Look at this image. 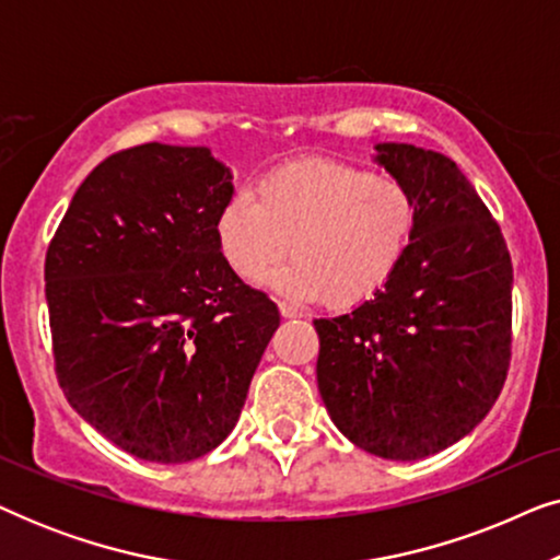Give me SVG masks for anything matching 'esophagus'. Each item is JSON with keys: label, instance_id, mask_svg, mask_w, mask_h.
<instances>
[{"label": "esophagus", "instance_id": "1", "mask_svg": "<svg viewBox=\"0 0 560 560\" xmlns=\"http://www.w3.org/2000/svg\"><path fill=\"white\" fill-rule=\"evenodd\" d=\"M278 308H280V316H282V318H301V311H298L295 305L278 303Z\"/></svg>", "mask_w": 560, "mask_h": 560}]
</instances>
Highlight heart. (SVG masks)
Here are the masks:
<instances>
[{
  "mask_svg": "<svg viewBox=\"0 0 560 560\" xmlns=\"http://www.w3.org/2000/svg\"><path fill=\"white\" fill-rule=\"evenodd\" d=\"M420 219L402 180L341 160L280 165L257 183V198L234 194L213 234L219 255L242 280L293 255L275 285L303 301L354 308L387 288L408 255Z\"/></svg>",
  "mask_w": 560,
  "mask_h": 560,
  "instance_id": "heart-1",
  "label": "heart"
}]
</instances>
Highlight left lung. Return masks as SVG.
I'll return each mask as SVG.
<instances>
[{
	"label": "left lung",
	"mask_w": 560,
	"mask_h": 560,
	"mask_svg": "<svg viewBox=\"0 0 560 560\" xmlns=\"http://www.w3.org/2000/svg\"><path fill=\"white\" fill-rule=\"evenodd\" d=\"M418 198V229L387 288L316 318V377L336 428L374 456L416 462L477 428L512 359V259L502 229L454 160L377 144Z\"/></svg>",
	"instance_id": "8db88e82"
}]
</instances>
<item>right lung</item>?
Here are the masks:
<instances>
[{
	"mask_svg": "<svg viewBox=\"0 0 560 560\" xmlns=\"http://www.w3.org/2000/svg\"><path fill=\"white\" fill-rule=\"evenodd\" d=\"M234 194L209 148L148 142L86 175L45 255L58 385L144 462L186 464L232 433L280 313L219 255Z\"/></svg>",
	"mask_w": 560,
	"mask_h": 560,
	"instance_id": "add662e5",
	"label": "right lung"
}]
</instances>
